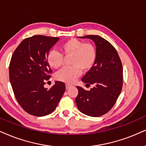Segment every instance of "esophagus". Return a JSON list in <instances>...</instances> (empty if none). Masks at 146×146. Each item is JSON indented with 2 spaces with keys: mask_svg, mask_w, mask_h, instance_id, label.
<instances>
[{
  "mask_svg": "<svg viewBox=\"0 0 146 146\" xmlns=\"http://www.w3.org/2000/svg\"><path fill=\"white\" fill-rule=\"evenodd\" d=\"M71 87H72V84H66V89H69V88H70Z\"/></svg>",
  "mask_w": 146,
  "mask_h": 146,
  "instance_id": "1",
  "label": "esophagus"
}]
</instances>
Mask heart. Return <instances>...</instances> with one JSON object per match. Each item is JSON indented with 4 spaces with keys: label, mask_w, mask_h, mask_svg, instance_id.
I'll list each match as a JSON object with an SVG mask.
<instances>
[{
    "label": "heart",
    "mask_w": 146,
    "mask_h": 146,
    "mask_svg": "<svg viewBox=\"0 0 146 146\" xmlns=\"http://www.w3.org/2000/svg\"><path fill=\"white\" fill-rule=\"evenodd\" d=\"M61 53L56 50H51L47 55V63L53 69H58L62 66L64 56H71L69 64L71 66L65 67L56 74L57 80L71 83L80 76L82 70L88 71L95 64L97 51L91 43H85L76 38H71L63 43L60 46Z\"/></svg>",
    "instance_id": "1"
}]
</instances>
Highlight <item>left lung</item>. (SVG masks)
Instances as JSON below:
<instances>
[{
    "mask_svg": "<svg viewBox=\"0 0 146 146\" xmlns=\"http://www.w3.org/2000/svg\"><path fill=\"white\" fill-rule=\"evenodd\" d=\"M80 38H89L96 46L95 64L82 81L95 84L90 91L77 87L78 94L76 104L79 110L89 116L98 117L110 110L119 97L123 87V66L115 48L104 38L87 35Z\"/></svg>",
    "mask_w": 146,
    "mask_h": 146,
    "instance_id": "8db88e82",
    "label": "left lung"
}]
</instances>
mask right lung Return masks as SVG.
<instances>
[{"instance_id": "1", "label": "right lung", "mask_w": 146, "mask_h": 146, "mask_svg": "<svg viewBox=\"0 0 146 146\" xmlns=\"http://www.w3.org/2000/svg\"><path fill=\"white\" fill-rule=\"evenodd\" d=\"M59 38L35 35L24 39L13 54L9 65V79L14 95L28 114L44 116L56 108L66 90L65 84L55 81L48 90L45 80L51 78L48 51Z\"/></svg>"}]
</instances>
